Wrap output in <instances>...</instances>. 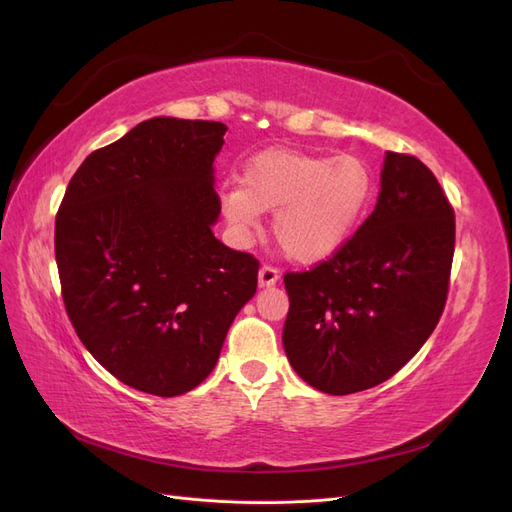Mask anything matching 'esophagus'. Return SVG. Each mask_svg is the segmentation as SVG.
Wrapping results in <instances>:
<instances>
[{"instance_id": "obj_1", "label": "esophagus", "mask_w": 512, "mask_h": 512, "mask_svg": "<svg viewBox=\"0 0 512 512\" xmlns=\"http://www.w3.org/2000/svg\"><path fill=\"white\" fill-rule=\"evenodd\" d=\"M277 280H280V269L273 265H262L258 271V284L260 286H273Z\"/></svg>"}]
</instances>
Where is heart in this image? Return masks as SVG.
I'll return each instance as SVG.
<instances>
[{
  "instance_id": "1",
  "label": "heart",
  "mask_w": 512,
  "mask_h": 512,
  "mask_svg": "<svg viewBox=\"0 0 512 512\" xmlns=\"http://www.w3.org/2000/svg\"><path fill=\"white\" fill-rule=\"evenodd\" d=\"M243 185L222 192V211L239 232H252L262 211H275L273 235L294 262L333 256L361 222L376 192L371 166L352 153L320 156L275 149L243 170Z\"/></svg>"
}]
</instances>
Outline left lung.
<instances>
[{
	"instance_id": "obj_1",
	"label": "left lung",
	"mask_w": 512,
	"mask_h": 512,
	"mask_svg": "<svg viewBox=\"0 0 512 512\" xmlns=\"http://www.w3.org/2000/svg\"><path fill=\"white\" fill-rule=\"evenodd\" d=\"M455 211L436 175L386 151L376 209L327 260L284 275V350L314 389L350 395L395 376L444 312Z\"/></svg>"
}]
</instances>
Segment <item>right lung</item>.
I'll return each mask as SVG.
<instances>
[{
    "label": "right lung",
    "mask_w": 512,
    "mask_h": 512,
    "mask_svg": "<svg viewBox=\"0 0 512 512\" xmlns=\"http://www.w3.org/2000/svg\"><path fill=\"white\" fill-rule=\"evenodd\" d=\"M220 121L153 117L96 149L55 218V260L72 327L123 384L192 391L254 297L260 262L213 237Z\"/></svg>",
    "instance_id": "obj_1"
}]
</instances>
